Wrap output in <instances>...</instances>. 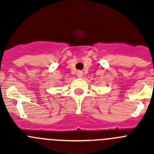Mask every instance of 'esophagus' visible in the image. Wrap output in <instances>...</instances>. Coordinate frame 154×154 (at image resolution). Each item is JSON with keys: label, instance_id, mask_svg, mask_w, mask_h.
Returning <instances> with one entry per match:
<instances>
[{"label": "esophagus", "instance_id": "esophagus-1", "mask_svg": "<svg viewBox=\"0 0 154 154\" xmlns=\"http://www.w3.org/2000/svg\"><path fill=\"white\" fill-rule=\"evenodd\" d=\"M77 77H78V78H82V75H83V73H82V72L81 70H79V71H77Z\"/></svg>", "mask_w": 154, "mask_h": 154}]
</instances>
